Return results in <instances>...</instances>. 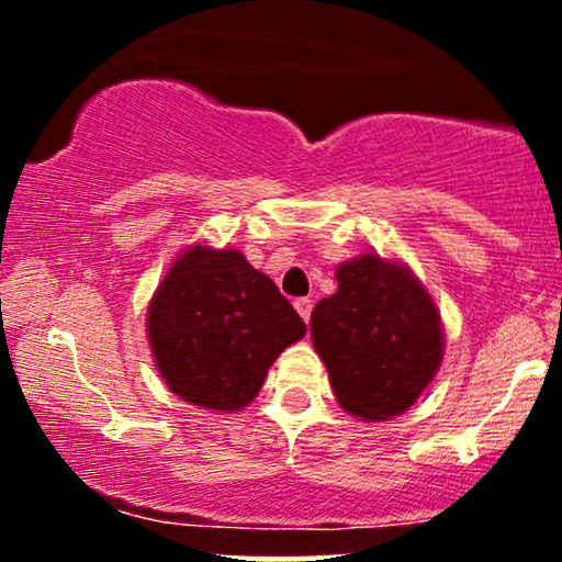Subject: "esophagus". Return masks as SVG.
<instances>
[{
  "mask_svg": "<svg viewBox=\"0 0 562 562\" xmlns=\"http://www.w3.org/2000/svg\"><path fill=\"white\" fill-rule=\"evenodd\" d=\"M293 306H295V312L301 314V319L308 322V317H312V301H308V299H295Z\"/></svg>",
  "mask_w": 562,
  "mask_h": 562,
  "instance_id": "obj_1",
  "label": "esophagus"
}]
</instances>
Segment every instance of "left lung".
I'll use <instances>...</instances> for the list:
<instances>
[{
    "label": "left lung",
    "instance_id": "left-lung-1",
    "mask_svg": "<svg viewBox=\"0 0 562 562\" xmlns=\"http://www.w3.org/2000/svg\"><path fill=\"white\" fill-rule=\"evenodd\" d=\"M335 280L338 290L312 312L335 398L370 423L402 415L441 367V314L404 263L378 254L340 263Z\"/></svg>",
    "mask_w": 562,
    "mask_h": 562
}]
</instances>
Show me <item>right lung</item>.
<instances>
[{
  "label": "right lung",
  "mask_w": 562,
  "mask_h": 562,
  "mask_svg": "<svg viewBox=\"0 0 562 562\" xmlns=\"http://www.w3.org/2000/svg\"><path fill=\"white\" fill-rule=\"evenodd\" d=\"M303 335L290 301L240 250L190 245L147 306L160 378L179 398L214 412L254 402L274 359Z\"/></svg>",
  "instance_id": "1"
}]
</instances>
